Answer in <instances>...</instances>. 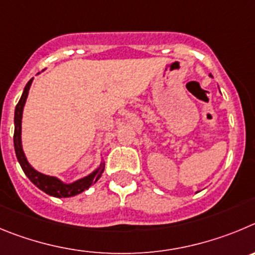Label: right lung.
I'll use <instances>...</instances> for the list:
<instances>
[{"instance_id": "add662e5", "label": "right lung", "mask_w": 255, "mask_h": 255, "mask_svg": "<svg viewBox=\"0 0 255 255\" xmlns=\"http://www.w3.org/2000/svg\"><path fill=\"white\" fill-rule=\"evenodd\" d=\"M31 82L33 79L27 82L25 86L22 95L20 98L19 103L15 108V118H13V123H15V132H13V146H15V153L17 157L20 166L24 170L25 175L30 179V182L35 184L40 190H43L44 193L49 194V196L57 197V198H67V197H73L76 194L82 193L84 190L89 189L93 184H95L102 176L103 171H104L105 162H100L99 167L95 169L91 174L88 176L79 179L73 183H63L61 179L56 178V176L45 175L43 173H39L35 170L29 161H27L26 156H25L24 150H22L21 144V119H22V111H24V105L26 103L27 94L30 90Z\"/></svg>"}]
</instances>
